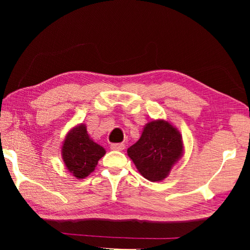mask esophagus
Listing matches in <instances>:
<instances>
[{
	"label": "esophagus",
	"instance_id": "obj_1",
	"mask_svg": "<svg viewBox=\"0 0 250 250\" xmlns=\"http://www.w3.org/2000/svg\"><path fill=\"white\" fill-rule=\"evenodd\" d=\"M110 147H111V150H115V151H122L125 147V146L124 143H112V145L110 146Z\"/></svg>",
	"mask_w": 250,
	"mask_h": 250
}]
</instances>
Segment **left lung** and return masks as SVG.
Segmentation results:
<instances>
[{"mask_svg": "<svg viewBox=\"0 0 250 250\" xmlns=\"http://www.w3.org/2000/svg\"><path fill=\"white\" fill-rule=\"evenodd\" d=\"M183 152L181 134L167 121H151L139 141L128 149L135 167L151 182L162 181Z\"/></svg>", "mask_w": 250, "mask_h": 250, "instance_id": "left-lung-1", "label": "left lung"}]
</instances>
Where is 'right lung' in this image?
Returning a JSON list of instances; mask_svg holds the SVG:
<instances>
[{"label":"right lung","instance_id":"1","mask_svg":"<svg viewBox=\"0 0 250 250\" xmlns=\"http://www.w3.org/2000/svg\"><path fill=\"white\" fill-rule=\"evenodd\" d=\"M62 151L67 168L77 179L89 175L105 154L104 147L89 138L83 125L76 126L67 134Z\"/></svg>","mask_w":250,"mask_h":250}]
</instances>
